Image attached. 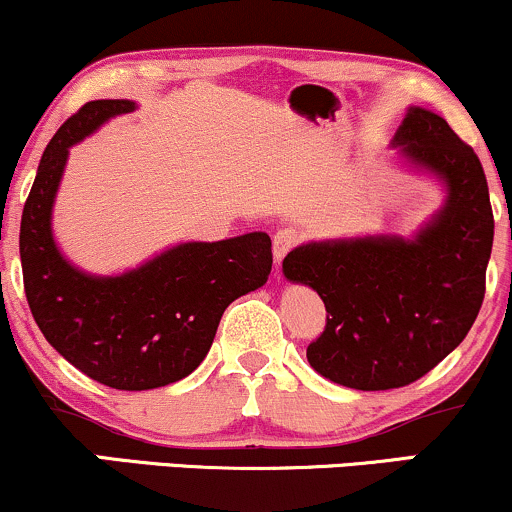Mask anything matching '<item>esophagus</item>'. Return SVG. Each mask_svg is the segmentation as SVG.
Here are the masks:
<instances>
[{
	"instance_id": "1",
	"label": "esophagus",
	"mask_w": 512,
	"mask_h": 512,
	"mask_svg": "<svg viewBox=\"0 0 512 512\" xmlns=\"http://www.w3.org/2000/svg\"><path fill=\"white\" fill-rule=\"evenodd\" d=\"M301 240H303V233L298 231V228H293V226L279 228V231L274 233V240H272V245H274V260H276V262L284 260L286 252L296 248V245L301 243Z\"/></svg>"
}]
</instances>
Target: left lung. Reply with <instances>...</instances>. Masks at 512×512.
<instances>
[{
    "label": "left lung",
    "instance_id": "8db88e82",
    "mask_svg": "<svg viewBox=\"0 0 512 512\" xmlns=\"http://www.w3.org/2000/svg\"><path fill=\"white\" fill-rule=\"evenodd\" d=\"M392 146L445 182L443 209L411 240H322L284 257L286 279L315 289L327 310L310 366L354 390L424 378L472 330L486 291L493 211L479 156L424 108L407 110Z\"/></svg>",
    "mask_w": 512,
    "mask_h": 512
}]
</instances>
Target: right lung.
I'll return each instance as SVG.
<instances>
[{"label": "right lung", "instance_id": "1", "mask_svg": "<svg viewBox=\"0 0 512 512\" xmlns=\"http://www.w3.org/2000/svg\"><path fill=\"white\" fill-rule=\"evenodd\" d=\"M132 101H91L50 139L21 216L23 289L40 332L88 378L115 390H154L187 378L209 354L223 310L267 284V233L175 245L120 276H93L62 257L52 204L69 146Z\"/></svg>", "mask_w": 512, "mask_h": 512}]
</instances>
